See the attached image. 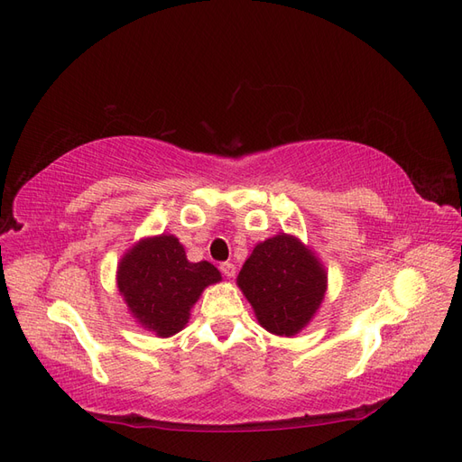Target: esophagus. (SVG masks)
I'll return each mask as SVG.
<instances>
[{
	"mask_svg": "<svg viewBox=\"0 0 462 462\" xmlns=\"http://www.w3.org/2000/svg\"><path fill=\"white\" fill-rule=\"evenodd\" d=\"M219 272L226 275V277H235V272H236V268L235 265L231 263V262H221L219 263Z\"/></svg>",
	"mask_w": 462,
	"mask_h": 462,
	"instance_id": "34e87169",
	"label": "esophagus"
}]
</instances>
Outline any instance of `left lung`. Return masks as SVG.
Here are the masks:
<instances>
[{"label": "left lung", "mask_w": 462, "mask_h": 462, "mask_svg": "<svg viewBox=\"0 0 462 462\" xmlns=\"http://www.w3.org/2000/svg\"><path fill=\"white\" fill-rule=\"evenodd\" d=\"M326 272L297 239L277 235L256 245L236 277L260 324L295 335L309 324L326 292Z\"/></svg>", "instance_id": "8db88e82"}]
</instances>
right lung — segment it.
Returning a JSON list of instances; mask_svg holds the SVG:
<instances>
[{"label":"right lung","instance_id":"add662e5","mask_svg":"<svg viewBox=\"0 0 462 462\" xmlns=\"http://www.w3.org/2000/svg\"><path fill=\"white\" fill-rule=\"evenodd\" d=\"M221 279L209 262L192 263L173 235H160L131 248L119 263L117 285L133 316L160 337L185 328L190 306L204 287Z\"/></svg>","mask_w":462,"mask_h":462}]
</instances>
